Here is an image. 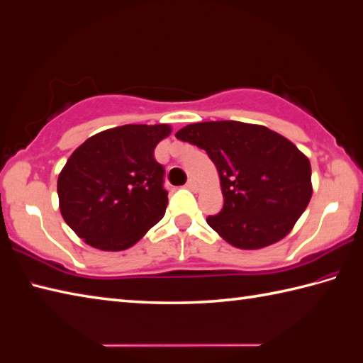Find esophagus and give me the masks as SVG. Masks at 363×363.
Returning <instances> with one entry per match:
<instances>
[{"label":"esophagus","instance_id":"1","mask_svg":"<svg viewBox=\"0 0 363 363\" xmlns=\"http://www.w3.org/2000/svg\"><path fill=\"white\" fill-rule=\"evenodd\" d=\"M186 188H188V189H191V191H196V189H197V183H196V180H194V179H189V180L186 182Z\"/></svg>","mask_w":363,"mask_h":363}]
</instances>
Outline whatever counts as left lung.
<instances>
[{
  "label": "left lung",
  "instance_id": "obj_1",
  "mask_svg": "<svg viewBox=\"0 0 363 363\" xmlns=\"http://www.w3.org/2000/svg\"><path fill=\"white\" fill-rule=\"evenodd\" d=\"M175 136L203 149L216 164L223 206L206 222L231 245L256 250L278 242L309 205V160L270 128L211 121L189 124Z\"/></svg>",
  "mask_w": 363,
  "mask_h": 363
}]
</instances>
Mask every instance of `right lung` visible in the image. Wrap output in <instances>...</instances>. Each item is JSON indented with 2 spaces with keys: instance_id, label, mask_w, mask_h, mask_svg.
I'll return each mask as SVG.
<instances>
[{
  "instance_id": "add662e5",
  "label": "right lung",
  "mask_w": 363,
  "mask_h": 363,
  "mask_svg": "<svg viewBox=\"0 0 363 363\" xmlns=\"http://www.w3.org/2000/svg\"><path fill=\"white\" fill-rule=\"evenodd\" d=\"M166 124H128L93 135L68 158L57 180L60 213L88 245L132 247L164 216V167L154 158Z\"/></svg>"
}]
</instances>
